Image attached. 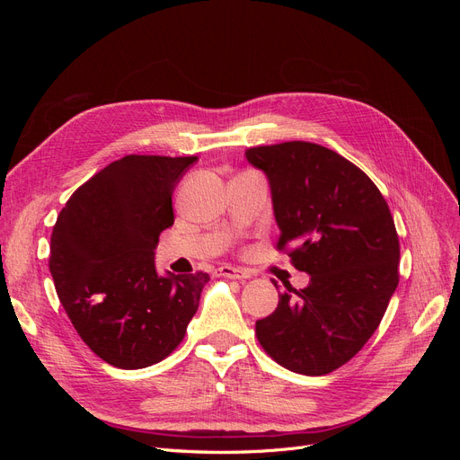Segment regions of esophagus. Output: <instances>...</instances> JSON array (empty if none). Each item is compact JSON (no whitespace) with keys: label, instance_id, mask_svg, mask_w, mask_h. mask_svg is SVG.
Returning <instances> with one entry per match:
<instances>
[{"label":"esophagus","instance_id":"esophagus-1","mask_svg":"<svg viewBox=\"0 0 460 460\" xmlns=\"http://www.w3.org/2000/svg\"><path fill=\"white\" fill-rule=\"evenodd\" d=\"M217 276H225V278H249V274L242 269H235V267H230V264H222V267L217 269Z\"/></svg>","mask_w":460,"mask_h":460}]
</instances>
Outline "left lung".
<instances>
[{
	"label": "left lung",
	"instance_id": "obj_1",
	"mask_svg": "<svg viewBox=\"0 0 460 460\" xmlns=\"http://www.w3.org/2000/svg\"><path fill=\"white\" fill-rule=\"evenodd\" d=\"M245 157L270 182L276 249L311 274L257 320V340L291 372L330 374L363 349L399 284L394 217L372 180L324 146H257Z\"/></svg>",
	"mask_w": 460,
	"mask_h": 460
}]
</instances>
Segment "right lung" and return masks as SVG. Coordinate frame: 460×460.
Returning <instances> with one entry per match:
<instances>
[{
    "label": "right lung",
    "instance_id": "add662e5",
    "mask_svg": "<svg viewBox=\"0 0 460 460\" xmlns=\"http://www.w3.org/2000/svg\"><path fill=\"white\" fill-rule=\"evenodd\" d=\"M196 161H113L73 193L53 226L55 291L82 341L117 368L169 357L199 307L208 274L163 278L153 261L161 232L174 225V188Z\"/></svg>",
    "mask_w": 460,
    "mask_h": 460
}]
</instances>
